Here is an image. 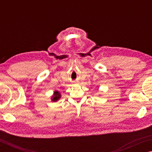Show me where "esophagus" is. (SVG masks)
I'll return each mask as SVG.
<instances>
[{
  "instance_id": "34e87169",
  "label": "esophagus",
  "mask_w": 152,
  "mask_h": 152,
  "mask_svg": "<svg viewBox=\"0 0 152 152\" xmlns=\"http://www.w3.org/2000/svg\"><path fill=\"white\" fill-rule=\"evenodd\" d=\"M74 83H78V82H74Z\"/></svg>"
}]
</instances>
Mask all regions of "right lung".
<instances>
[{
	"label": "right lung",
	"mask_w": 152,
	"mask_h": 152,
	"mask_svg": "<svg viewBox=\"0 0 152 152\" xmlns=\"http://www.w3.org/2000/svg\"><path fill=\"white\" fill-rule=\"evenodd\" d=\"M60 98H61V94L60 92L58 91H55L53 92V95L52 96V98H51V101L53 102L58 101Z\"/></svg>",
	"instance_id": "obj_1"
}]
</instances>
